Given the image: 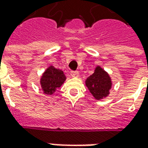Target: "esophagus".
<instances>
[{
	"mask_svg": "<svg viewBox=\"0 0 148 148\" xmlns=\"http://www.w3.org/2000/svg\"><path fill=\"white\" fill-rule=\"evenodd\" d=\"M71 74L72 77H78V76H79V73H78V71H71Z\"/></svg>",
	"mask_w": 148,
	"mask_h": 148,
	"instance_id": "obj_1",
	"label": "esophagus"
}]
</instances>
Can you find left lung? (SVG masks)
I'll return each mask as SVG.
<instances>
[{
	"mask_svg": "<svg viewBox=\"0 0 148 148\" xmlns=\"http://www.w3.org/2000/svg\"><path fill=\"white\" fill-rule=\"evenodd\" d=\"M86 85L97 100L107 97L112 86L109 74L99 66L97 67L95 72L87 78Z\"/></svg>",
	"mask_w": 148,
	"mask_h": 148,
	"instance_id": "obj_1",
	"label": "left lung"
}]
</instances>
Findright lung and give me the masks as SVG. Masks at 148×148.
<instances>
[{"label":"right lung","instance_id":"add662e5","mask_svg":"<svg viewBox=\"0 0 148 148\" xmlns=\"http://www.w3.org/2000/svg\"><path fill=\"white\" fill-rule=\"evenodd\" d=\"M65 80V74L61 70L51 66L42 74L40 83L46 94H52L57 88L61 86Z\"/></svg>","mask_w":148,"mask_h":148}]
</instances>
